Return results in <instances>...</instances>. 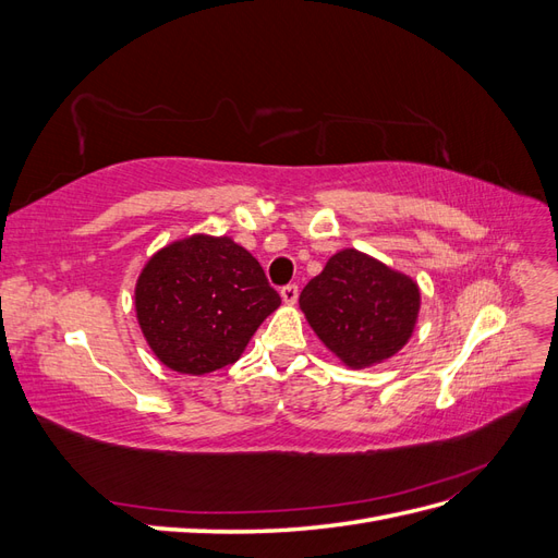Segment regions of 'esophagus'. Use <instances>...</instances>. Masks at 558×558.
<instances>
[{
  "mask_svg": "<svg viewBox=\"0 0 558 558\" xmlns=\"http://www.w3.org/2000/svg\"><path fill=\"white\" fill-rule=\"evenodd\" d=\"M281 300L286 302V305H295V300H298V286H295V283L283 286V289H281Z\"/></svg>",
  "mask_w": 558,
  "mask_h": 558,
  "instance_id": "1",
  "label": "esophagus"
}]
</instances>
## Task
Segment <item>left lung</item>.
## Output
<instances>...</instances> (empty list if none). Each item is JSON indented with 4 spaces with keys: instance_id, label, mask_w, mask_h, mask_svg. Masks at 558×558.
<instances>
[{
    "instance_id": "obj_1",
    "label": "left lung",
    "mask_w": 558,
    "mask_h": 558,
    "mask_svg": "<svg viewBox=\"0 0 558 558\" xmlns=\"http://www.w3.org/2000/svg\"><path fill=\"white\" fill-rule=\"evenodd\" d=\"M312 330L351 369L384 363L410 342L421 291L412 277L342 248L300 293Z\"/></svg>"
}]
</instances>
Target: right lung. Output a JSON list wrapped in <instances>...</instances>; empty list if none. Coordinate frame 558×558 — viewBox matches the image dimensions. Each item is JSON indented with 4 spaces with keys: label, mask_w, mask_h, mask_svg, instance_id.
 I'll use <instances>...</instances> for the list:
<instances>
[{
    "label": "right lung",
    "mask_w": 558,
    "mask_h": 558,
    "mask_svg": "<svg viewBox=\"0 0 558 558\" xmlns=\"http://www.w3.org/2000/svg\"><path fill=\"white\" fill-rule=\"evenodd\" d=\"M279 305V293L244 246L202 232L156 251L134 286L146 344L165 367L195 377L240 361Z\"/></svg>",
    "instance_id": "add662e5"
}]
</instances>
